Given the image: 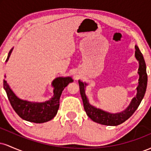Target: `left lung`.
<instances>
[{"instance_id":"8db88e82","label":"left lung","mask_w":151,"mask_h":151,"mask_svg":"<svg viewBox=\"0 0 151 151\" xmlns=\"http://www.w3.org/2000/svg\"><path fill=\"white\" fill-rule=\"evenodd\" d=\"M135 49H136L135 57L139 62V68H138V72L139 74V79H138V86L137 87V94L136 97L133 99L127 109H125L124 111L121 112V113L111 114L93 106L92 105L90 104L89 100L86 96L84 88H85L86 84L79 80L80 94L82 98L84 110H85L88 116L94 122L106 126L119 125L126 121L127 119H129L133 115L141 104L142 99L144 97L145 91H146L147 81H148L146 65H145L143 55L138 49V46H135Z\"/></svg>"}]
</instances>
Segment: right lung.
<instances>
[{"mask_svg": "<svg viewBox=\"0 0 151 151\" xmlns=\"http://www.w3.org/2000/svg\"><path fill=\"white\" fill-rule=\"evenodd\" d=\"M13 49L10 50L6 62L9 59ZM72 81L73 79L70 77L56 78L52 83L54 96L49 101L45 102L30 101L19 98L5 79L3 80V88L6 90L10 104L19 116L30 122L41 124L52 120L56 116L60 107V98L62 91L69 83Z\"/></svg>", "mask_w": 151, "mask_h": 151, "instance_id": "1", "label": "right lung"}]
</instances>
